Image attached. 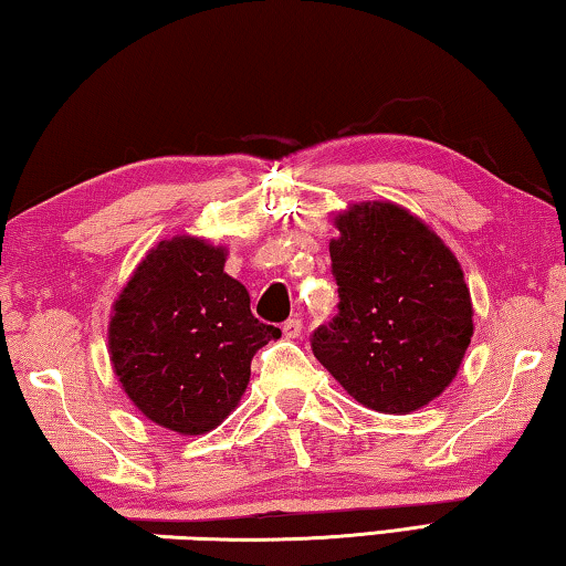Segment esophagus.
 <instances>
[{
    "instance_id": "1",
    "label": "esophagus",
    "mask_w": 566,
    "mask_h": 566,
    "mask_svg": "<svg viewBox=\"0 0 566 566\" xmlns=\"http://www.w3.org/2000/svg\"><path fill=\"white\" fill-rule=\"evenodd\" d=\"M282 332H284V339H300V334H302V319H296V317L286 319Z\"/></svg>"
}]
</instances>
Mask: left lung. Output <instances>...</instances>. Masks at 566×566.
Masks as SVG:
<instances>
[{"label":"left lung","instance_id":"1","mask_svg":"<svg viewBox=\"0 0 566 566\" xmlns=\"http://www.w3.org/2000/svg\"><path fill=\"white\" fill-rule=\"evenodd\" d=\"M332 222L339 314L314 332V357L367 409L427 407L452 385L474 334L462 264L395 202L349 205Z\"/></svg>","mask_w":566,"mask_h":566}]
</instances>
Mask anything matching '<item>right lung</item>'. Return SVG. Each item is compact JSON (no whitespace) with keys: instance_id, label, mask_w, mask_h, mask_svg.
Listing matches in <instances>:
<instances>
[{"instance_id":"add662e5","label":"right lung","mask_w":566,"mask_h":566,"mask_svg":"<svg viewBox=\"0 0 566 566\" xmlns=\"http://www.w3.org/2000/svg\"><path fill=\"white\" fill-rule=\"evenodd\" d=\"M229 249L175 234L151 247L109 314V361L124 395L181 437L217 429L249 385L256 349L282 332L249 310L224 272Z\"/></svg>"}]
</instances>
